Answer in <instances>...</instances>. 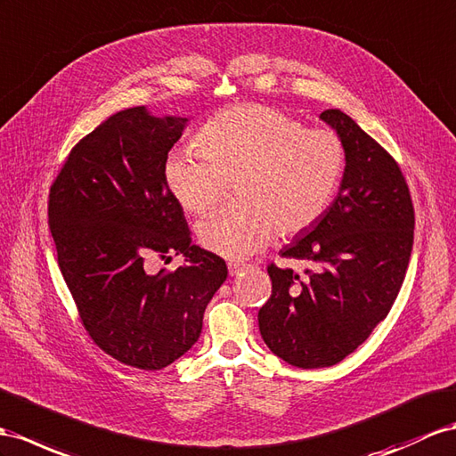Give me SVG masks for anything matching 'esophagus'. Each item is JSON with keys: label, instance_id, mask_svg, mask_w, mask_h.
<instances>
[{"label": "esophagus", "instance_id": "obj_1", "mask_svg": "<svg viewBox=\"0 0 456 456\" xmlns=\"http://www.w3.org/2000/svg\"><path fill=\"white\" fill-rule=\"evenodd\" d=\"M227 267H229V275H231V277H235V275H239L240 272L248 270L247 264H237V262H229Z\"/></svg>", "mask_w": 456, "mask_h": 456}]
</instances>
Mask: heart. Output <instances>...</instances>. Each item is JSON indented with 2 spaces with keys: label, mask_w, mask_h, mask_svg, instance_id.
Wrapping results in <instances>:
<instances>
[{
  "label": "heart",
  "mask_w": 456,
  "mask_h": 456,
  "mask_svg": "<svg viewBox=\"0 0 456 456\" xmlns=\"http://www.w3.org/2000/svg\"><path fill=\"white\" fill-rule=\"evenodd\" d=\"M196 148H175L166 183L186 212L204 214L237 184L239 206L198 221L202 247L229 260L262 250L275 232L293 237L310 229L339 189L346 151L330 131H308L295 117L244 103L209 119Z\"/></svg>",
  "instance_id": "b5f03b06"
}]
</instances>
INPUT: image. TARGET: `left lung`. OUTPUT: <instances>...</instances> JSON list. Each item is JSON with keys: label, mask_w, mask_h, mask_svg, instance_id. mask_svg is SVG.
I'll return each mask as SVG.
<instances>
[{"label": "left lung", "mask_w": 456, "mask_h": 456, "mask_svg": "<svg viewBox=\"0 0 456 456\" xmlns=\"http://www.w3.org/2000/svg\"><path fill=\"white\" fill-rule=\"evenodd\" d=\"M320 119L345 144L339 192L281 250L314 272L267 267L272 297L258 312L264 343L302 370L333 366L368 339L399 295L414 242V208L396 161L341 110Z\"/></svg>", "instance_id": "obj_1"}]
</instances>
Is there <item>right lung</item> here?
Here are the masks:
<instances>
[{
  "instance_id": "obj_1",
  "label": "right lung",
  "mask_w": 456,
  "mask_h": 456,
  "mask_svg": "<svg viewBox=\"0 0 456 456\" xmlns=\"http://www.w3.org/2000/svg\"><path fill=\"white\" fill-rule=\"evenodd\" d=\"M186 121L144 106L111 115L71 150L50 191L57 264L80 320L103 353L140 370L189 353L227 279L225 262L192 244L163 175ZM154 253H183L187 264L150 274Z\"/></svg>"
}]
</instances>
